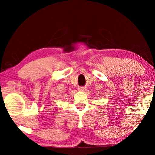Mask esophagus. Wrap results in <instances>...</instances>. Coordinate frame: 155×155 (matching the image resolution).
<instances>
[{
    "label": "esophagus",
    "instance_id": "34e87169",
    "mask_svg": "<svg viewBox=\"0 0 155 155\" xmlns=\"http://www.w3.org/2000/svg\"><path fill=\"white\" fill-rule=\"evenodd\" d=\"M79 90H80L81 91H84V90H85V87H80Z\"/></svg>",
    "mask_w": 155,
    "mask_h": 155
}]
</instances>
